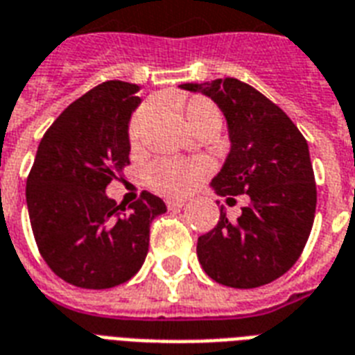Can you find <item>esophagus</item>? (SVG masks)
Wrapping results in <instances>:
<instances>
[{"mask_svg":"<svg viewBox=\"0 0 355 355\" xmlns=\"http://www.w3.org/2000/svg\"><path fill=\"white\" fill-rule=\"evenodd\" d=\"M165 203H167V209H169V211H178V209L184 207L186 201L184 199H167Z\"/></svg>","mask_w":355,"mask_h":355,"instance_id":"1","label":"esophagus"}]
</instances>
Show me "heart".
Instances as JSON below:
<instances>
[{
  "mask_svg": "<svg viewBox=\"0 0 355 355\" xmlns=\"http://www.w3.org/2000/svg\"><path fill=\"white\" fill-rule=\"evenodd\" d=\"M150 109H143L131 120L130 141L133 144L143 135L144 128L150 120ZM180 116L193 133H199L205 128H220V122H222L216 105L212 103L211 99L201 96L186 99L184 103L180 105ZM205 171H207V165L201 162L159 159L146 171V182L157 193L177 198V196H184L186 191H190L199 178L203 177Z\"/></svg>",
  "mask_w": 355,
  "mask_h": 355,
  "instance_id": "1",
  "label": "heart"
}]
</instances>
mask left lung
Segmentation results:
<instances>
[{
  "label": "left lung",
  "mask_w": 355,
  "mask_h": 355,
  "mask_svg": "<svg viewBox=\"0 0 355 355\" xmlns=\"http://www.w3.org/2000/svg\"><path fill=\"white\" fill-rule=\"evenodd\" d=\"M211 97L224 112L230 154L212 178L222 198L246 193L237 220L220 209L214 230L198 239L203 271L218 284L250 290L269 284L297 261L309 241L316 184L309 144L280 107L237 78L180 84Z\"/></svg>",
  "instance_id": "left-lung-1"
}]
</instances>
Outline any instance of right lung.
<instances>
[{"label": "right lung", "mask_w": 355, "mask_h": 355, "mask_svg": "<svg viewBox=\"0 0 355 355\" xmlns=\"http://www.w3.org/2000/svg\"><path fill=\"white\" fill-rule=\"evenodd\" d=\"M137 84L107 80L78 97L39 143L26 184L31 230L58 277L86 290L128 282L144 263L152 220L167 211L143 191L130 211L105 190L130 164Z\"/></svg>", "instance_id": "obj_1"}]
</instances>
